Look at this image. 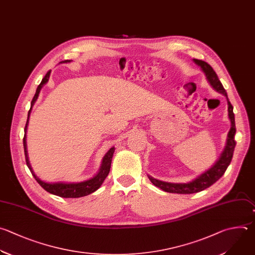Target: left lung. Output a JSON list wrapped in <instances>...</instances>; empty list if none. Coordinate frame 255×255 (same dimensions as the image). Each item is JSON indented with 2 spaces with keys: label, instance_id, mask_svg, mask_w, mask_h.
<instances>
[{
  "label": "left lung",
  "instance_id": "obj_1",
  "mask_svg": "<svg viewBox=\"0 0 255 255\" xmlns=\"http://www.w3.org/2000/svg\"><path fill=\"white\" fill-rule=\"evenodd\" d=\"M193 60L197 65H199L201 67L202 71L205 73L206 78H207L208 82L210 83L211 86L217 92L222 93L227 98L228 116H229V119L231 121V128H230V131L228 133V138H227V143H226L225 149H224L223 153L221 154V157L219 158V160L216 162V164L212 168L209 169L208 171L201 174L198 178H196L192 182H189V183H169V182H163V181L157 180V179H155L151 176H148L150 181L156 187L162 189L165 192H169V193L191 194V193L200 192V191L210 187L218 179H220L222 177V175L225 173L227 167L229 166V164L232 160L234 148H235V145H236V141L234 139L235 138V133H236V127H235L233 106L229 102V99L227 97V93H226V91L223 87V85L221 84L220 80L218 79V76L215 73V71L212 69V67L208 63H206L202 60H198V59H193Z\"/></svg>",
  "mask_w": 255,
  "mask_h": 255
}]
</instances>
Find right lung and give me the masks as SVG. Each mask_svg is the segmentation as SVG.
Returning <instances> with one entry per match:
<instances>
[{"label":"right lung","mask_w":255,"mask_h":255,"mask_svg":"<svg viewBox=\"0 0 255 255\" xmlns=\"http://www.w3.org/2000/svg\"><path fill=\"white\" fill-rule=\"evenodd\" d=\"M67 62H70V60H65V61H62L61 63H67ZM49 76H50V71L47 72V74L45 75V77L42 79V82L39 84V86L36 90V93H35V96L31 102V107L34 105L35 101L37 100L38 96H39V93H40V90L41 88L43 87V85L45 83L48 82V79H49ZM30 112H31V108L29 110V113H28V120H29V115H30ZM28 120H27V123H26V126H25V131L27 130V125H28ZM23 143H24V151H25V158H26V163H27V166L29 167L31 173L33 174L34 178L37 180V182L49 193L51 194H54V195H57V196H60V197H64V198H78V197H82V196H86V195H89L91 193H93L94 191H96L100 186L101 184L103 183V181L105 180V178L107 177V175L109 174V171H110V168H111V161H112V157H113V153L115 151V148L112 147L108 152L107 154L105 155L104 159H103V163H102V166H101V169L99 173L93 177L92 179H89L87 181H83V182H80V183H46L42 180H40L33 172L32 168L30 166V163H29V160H28V155H27V147H26V135L24 136L23 138Z\"/></svg>","instance_id":"obj_1"}]
</instances>
